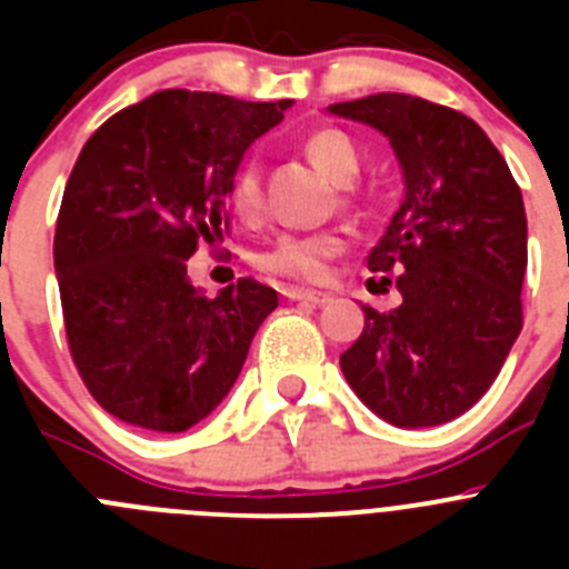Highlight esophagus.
Instances as JSON below:
<instances>
[{"mask_svg":"<svg viewBox=\"0 0 569 569\" xmlns=\"http://www.w3.org/2000/svg\"><path fill=\"white\" fill-rule=\"evenodd\" d=\"M281 296L290 301H308V305H328L330 293H321V290H308V288H281Z\"/></svg>","mask_w":569,"mask_h":569,"instance_id":"obj_1","label":"esophagus"}]
</instances>
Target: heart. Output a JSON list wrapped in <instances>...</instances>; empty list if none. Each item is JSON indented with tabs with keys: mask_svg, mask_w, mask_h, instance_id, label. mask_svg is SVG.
Masks as SVG:
<instances>
[{
	"mask_svg": "<svg viewBox=\"0 0 569 569\" xmlns=\"http://www.w3.org/2000/svg\"><path fill=\"white\" fill-rule=\"evenodd\" d=\"M305 153L316 170L328 176L330 182L347 184L359 173V153L353 142L339 130H319L305 142ZM230 208L239 216H256L261 208V176L259 164L244 162L230 184ZM341 239L333 233H288L276 239L273 248L261 256V264L270 273L290 276L301 281H321L330 270V259L339 253Z\"/></svg>",
	"mask_w": 569,
	"mask_h": 569,
	"instance_id": "obj_1",
	"label": "heart"
}]
</instances>
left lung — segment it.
Instances as JSON below:
<instances>
[{"label": "left lung", "instance_id": "left-lung-1", "mask_svg": "<svg viewBox=\"0 0 569 569\" xmlns=\"http://www.w3.org/2000/svg\"><path fill=\"white\" fill-rule=\"evenodd\" d=\"M328 110L387 136L405 179L401 208L367 256L373 273H396L401 305L390 313L361 305L365 330L341 353V373L390 425H445L490 390L521 333V190L459 110L407 93Z\"/></svg>", "mask_w": 569, "mask_h": 569}]
</instances>
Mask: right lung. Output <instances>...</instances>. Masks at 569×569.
I'll return each instance as SVG.
<instances>
[{"label":"right lung","instance_id":"1","mask_svg":"<svg viewBox=\"0 0 569 569\" xmlns=\"http://www.w3.org/2000/svg\"><path fill=\"white\" fill-rule=\"evenodd\" d=\"M293 99L159 90L90 136L53 239L70 356L116 419L184 433L222 405L279 296L239 279L208 299L188 276L222 236L241 159Z\"/></svg>","mask_w":569,"mask_h":569}]
</instances>
